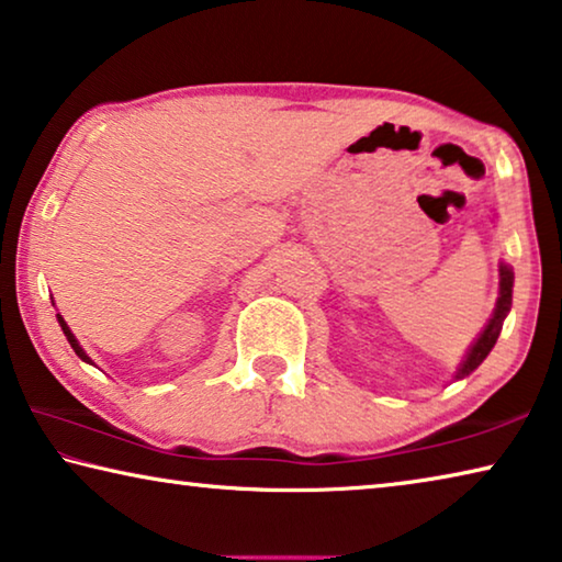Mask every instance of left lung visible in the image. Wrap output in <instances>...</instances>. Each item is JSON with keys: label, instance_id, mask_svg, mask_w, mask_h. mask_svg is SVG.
Masks as SVG:
<instances>
[{"label": "left lung", "instance_id": "1", "mask_svg": "<svg viewBox=\"0 0 562 562\" xmlns=\"http://www.w3.org/2000/svg\"><path fill=\"white\" fill-rule=\"evenodd\" d=\"M513 282H515L513 267L501 262V292H497L495 310H493V315H490L487 325L483 327V333L477 335V340L470 345L465 358H462L460 368L456 372V380H462V378H468L470 372H475L480 368V362H483L490 355V350L495 347L497 337H501L505 317H507V313H510V305H513Z\"/></svg>", "mask_w": 562, "mask_h": 562}]
</instances>
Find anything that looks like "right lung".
Instances as JSON below:
<instances>
[{
	"label": "right lung",
	"instance_id": "obj_1",
	"mask_svg": "<svg viewBox=\"0 0 562 562\" xmlns=\"http://www.w3.org/2000/svg\"><path fill=\"white\" fill-rule=\"evenodd\" d=\"M57 323H59V327H61V333H65V337H67V342L69 345H72V350L77 352V358L79 360H85V362H92V360H89V355L82 350V345H79L77 342V337H75V333H72V329H69V325L65 323V317H61V315H57Z\"/></svg>",
	"mask_w": 562,
	"mask_h": 562
}]
</instances>
